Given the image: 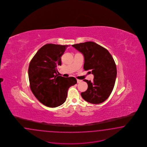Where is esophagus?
Segmentation results:
<instances>
[{
    "label": "esophagus",
    "mask_w": 147,
    "mask_h": 147,
    "mask_svg": "<svg viewBox=\"0 0 147 147\" xmlns=\"http://www.w3.org/2000/svg\"><path fill=\"white\" fill-rule=\"evenodd\" d=\"M81 82V80H79V79H77V82L78 83V84H79Z\"/></svg>",
    "instance_id": "esophagus-1"
}]
</instances>
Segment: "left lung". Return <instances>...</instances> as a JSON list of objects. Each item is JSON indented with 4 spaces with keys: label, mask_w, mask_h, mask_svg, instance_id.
Returning a JSON list of instances; mask_svg holds the SVG:
<instances>
[{
    "label": "left lung",
    "mask_w": 147,
    "mask_h": 147,
    "mask_svg": "<svg viewBox=\"0 0 147 147\" xmlns=\"http://www.w3.org/2000/svg\"><path fill=\"white\" fill-rule=\"evenodd\" d=\"M84 57V68L93 74V81L84 80L88 88L81 94L88 102L99 104L104 102L114 88L117 70L115 63L107 49L94 42L88 41L71 45Z\"/></svg>",
    "instance_id": "8db88e82"
}]
</instances>
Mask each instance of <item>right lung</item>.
Wrapping results in <instances>:
<instances>
[{
	"label": "right lung",
	"instance_id": "obj_1",
	"mask_svg": "<svg viewBox=\"0 0 147 147\" xmlns=\"http://www.w3.org/2000/svg\"><path fill=\"white\" fill-rule=\"evenodd\" d=\"M67 45L49 44L43 46L32 59L28 78L32 92L47 107H57L65 102L68 88L76 85L74 77L58 76L57 67L61 66V57Z\"/></svg>",
	"mask_w": 147,
	"mask_h": 147
}]
</instances>
